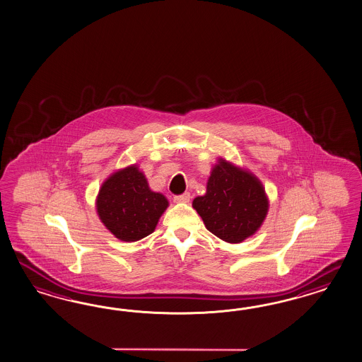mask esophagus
I'll list each match as a JSON object with an SVG mask.
<instances>
[{"mask_svg":"<svg viewBox=\"0 0 362 362\" xmlns=\"http://www.w3.org/2000/svg\"><path fill=\"white\" fill-rule=\"evenodd\" d=\"M173 201H175L176 204H186V202L190 201V194H189V193H184V194H181V196H175L173 197Z\"/></svg>","mask_w":362,"mask_h":362,"instance_id":"esophagus-1","label":"esophagus"}]
</instances>
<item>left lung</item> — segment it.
<instances>
[{
    "label": "left lung",
    "mask_w": 362,
    "mask_h": 362,
    "mask_svg": "<svg viewBox=\"0 0 362 362\" xmlns=\"http://www.w3.org/2000/svg\"><path fill=\"white\" fill-rule=\"evenodd\" d=\"M205 226L228 243L252 237L269 213V197L258 177L219 157L207 180L206 193L193 199Z\"/></svg>",
    "instance_id": "left-lung-1"
}]
</instances>
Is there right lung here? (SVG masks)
<instances>
[{"instance_id":"obj_1","label":"right lung","mask_w":362,"mask_h":362,"mask_svg":"<svg viewBox=\"0 0 362 362\" xmlns=\"http://www.w3.org/2000/svg\"><path fill=\"white\" fill-rule=\"evenodd\" d=\"M95 205L111 234L123 242H136L155 231L169 202L149 187L144 173L134 164L105 178Z\"/></svg>"}]
</instances>
